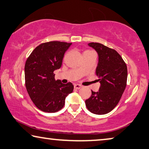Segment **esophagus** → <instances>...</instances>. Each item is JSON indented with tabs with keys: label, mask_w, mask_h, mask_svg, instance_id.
Listing matches in <instances>:
<instances>
[{
	"label": "esophagus",
	"mask_w": 149,
	"mask_h": 149,
	"mask_svg": "<svg viewBox=\"0 0 149 149\" xmlns=\"http://www.w3.org/2000/svg\"><path fill=\"white\" fill-rule=\"evenodd\" d=\"M82 86L81 85H79V84H75L74 85V88L75 89H77V90H78V89H80Z\"/></svg>",
	"instance_id": "esophagus-1"
}]
</instances>
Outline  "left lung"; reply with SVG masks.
<instances>
[{
	"label": "left lung",
	"mask_w": 149,
	"mask_h": 149,
	"mask_svg": "<svg viewBox=\"0 0 149 149\" xmlns=\"http://www.w3.org/2000/svg\"><path fill=\"white\" fill-rule=\"evenodd\" d=\"M89 46L96 51L99 57L96 74L100 82L99 91L93 92L85 101L88 110L95 114H105L116 107L126 86L127 66L116 50L99 43Z\"/></svg>",
	"instance_id": "obj_1"
}]
</instances>
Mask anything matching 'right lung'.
Segmentation results:
<instances>
[{
	"mask_svg": "<svg viewBox=\"0 0 149 149\" xmlns=\"http://www.w3.org/2000/svg\"><path fill=\"white\" fill-rule=\"evenodd\" d=\"M72 43L49 41L40 44L26 59L25 86L29 96L39 110L56 112L63 108L65 100L74 90L71 82L55 80L54 71L61 68L64 54Z\"/></svg>",
	"mask_w": 149,
	"mask_h": 149,
	"instance_id": "1",
	"label": "right lung"
}]
</instances>
